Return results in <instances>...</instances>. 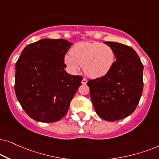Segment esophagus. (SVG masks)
Masks as SVG:
<instances>
[{"mask_svg": "<svg viewBox=\"0 0 159 159\" xmlns=\"http://www.w3.org/2000/svg\"><path fill=\"white\" fill-rule=\"evenodd\" d=\"M81 83H82V84H83V85H86V83H87V80H86L85 78H84L83 80H82Z\"/></svg>", "mask_w": 159, "mask_h": 159, "instance_id": "1", "label": "esophagus"}]
</instances>
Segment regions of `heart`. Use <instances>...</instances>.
<instances>
[{"label": "heart", "mask_w": 159, "mask_h": 159, "mask_svg": "<svg viewBox=\"0 0 159 159\" xmlns=\"http://www.w3.org/2000/svg\"><path fill=\"white\" fill-rule=\"evenodd\" d=\"M116 60L115 53L111 46L99 42L82 41L65 54L64 61L73 73L83 65L84 73L90 78H97L106 75L111 71Z\"/></svg>", "instance_id": "heart-1"}]
</instances>
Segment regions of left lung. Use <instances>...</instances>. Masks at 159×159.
<instances>
[{
	"instance_id": "1",
	"label": "left lung",
	"mask_w": 159,
	"mask_h": 159,
	"mask_svg": "<svg viewBox=\"0 0 159 159\" xmlns=\"http://www.w3.org/2000/svg\"><path fill=\"white\" fill-rule=\"evenodd\" d=\"M104 43L113 48L116 61L106 75L89 80L87 85L97 115L115 121L131 115L138 105L143 89V65L130 46Z\"/></svg>"
}]
</instances>
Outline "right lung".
Instances as JSON below:
<instances>
[{
  "label": "right lung",
  "instance_id": "1",
  "mask_svg": "<svg viewBox=\"0 0 159 159\" xmlns=\"http://www.w3.org/2000/svg\"><path fill=\"white\" fill-rule=\"evenodd\" d=\"M73 43L44 39L27 45L16 63V98L33 120H60L81 85L83 77L65 70L64 57Z\"/></svg>",
  "mask_w": 159,
  "mask_h": 159
}]
</instances>
